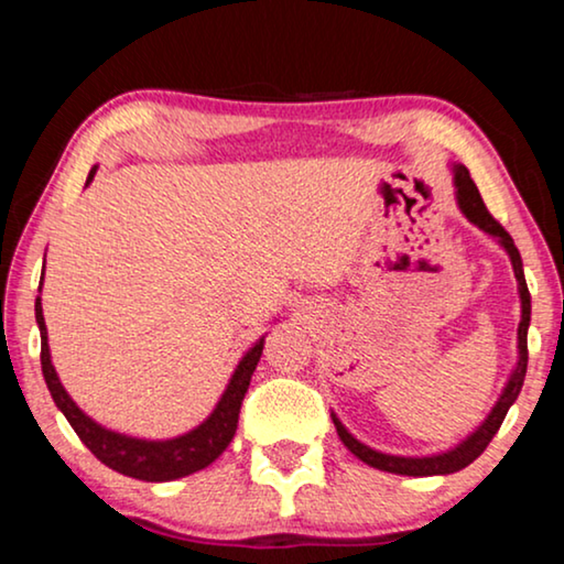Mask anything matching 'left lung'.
<instances>
[{
    "mask_svg": "<svg viewBox=\"0 0 564 564\" xmlns=\"http://www.w3.org/2000/svg\"><path fill=\"white\" fill-rule=\"evenodd\" d=\"M452 174H454V197H457V205L465 218L488 234L490 238H496L498 246H503V251L511 259L516 282H519V297H521V323H519V359H516V367L511 377H508L503 392L492 405V411L488 413L480 426H477L473 434L467 438H462L457 446L452 449L438 452V454H429V457H400V454H388V452H377L372 446L361 444L357 436L349 434V429L338 421L336 413H330L334 419L336 434L341 438L346 449H349L354 457H359L365 465L382 469V473H392V475H408V477H431V475H452L465 469L467 465L480 457L485 452V446L492 442V436L498 434L500 423H503L508 408L516 403L519 392L523 388V377H527V361H529V349H527V334H529V323H531V295L527 288V276H523V261L521 253L516 249L513 238L508 236V230L500 226V223L492 218L485 207L480 192H477L473 176H469L467 166L462 164H452Z\"/></svg>",
    "mask_w": 564,
    "mask_h": 564,
    "instance_id": "obj_1",
    "label": "left lung"
}]
</instances>
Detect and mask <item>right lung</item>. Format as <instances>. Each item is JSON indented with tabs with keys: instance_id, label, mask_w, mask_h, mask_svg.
Instances as JSON below:
<instances>
[{
	"instance_id": "right-lung-1",
	"label": "right lung",
	"mask_w": 564,
	"mask_h": 564,
	"mask_svg": "<svg viewBox=\"0 0 564 564\" xmlns=\"http://www.w3.org/2000/svg\"><path fill=\"white\" fill-rule=\"evenodd\" d=\"M95 174H97V166H91L87 184L95 180ZM41 288H43V280H41ZM35 321H37V328H41L43 377L51 390L53 403H56L58 411L66 415V421L72 423V429L76 431V436L82 438V444L87 446V449L95 454L102 465H107L120 475L135 477V480L169 482V480H180L184 475L197 473V469H205L207 465H213L223 452H226V446L236 434L238 413H241V403H243L246 390H249L251 375L259 365L261 351H264V336L257 338V344L243 354L241 361H238L234 369V375H230L220 400L215 403L213 413L207 415L199 426L174 438H138V436L120 434V431L105 429L102 423L89 419V415L74 403L64 384H61L56 367H53L51 361L48 328H45L41 297H35Z\"/></svg>"
}]
</instances>
